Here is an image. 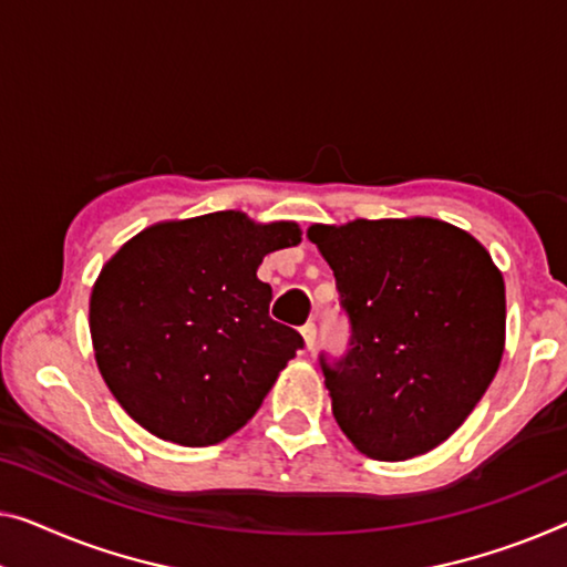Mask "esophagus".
<instances>
[{"label":"esophagus","mask_w":567,"mask_h":567,"mask_svg":"<svg viewBox=\"0 0 567 567\" xmlns=\"http://www.w3.org/2000/svg\"><path fill=\"white\" fill-rule=\"evenodd\" d=\"M300 333H302V341H306V349H312V346H316V336H318L316 323H306L300 328Z\"/></svg>","instance_id":"34e87169"}]
</instances>
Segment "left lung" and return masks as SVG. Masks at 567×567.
Instances as JSON below:
<instances>
[{
    "mask_svg": "<svg viewBox=\"0 0 567 567\" xmlns=\"http://www.w3.org/2000/svg\"><path fill=\"white\" fill-rule=\"evenodd\" d=\"M349 351L320 353L333 417L361 453L408 461L447 441L504 353L502 272L471 234L437 218L316 224Z\"/></svg>",
    "mask_w": 567,
    "mask_h": 567,
    "instance_id": "8db88e82",
    "label": "left lung"
}]
</instances>
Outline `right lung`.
<instances>
[{"mask_svg": "<svg viewBox=\"0 0 567 567\" xmlns=\"http://www.w3.org/2000/svg\"><path fill=\"white\" fill-rule=\"evenodd\" d=\"M290 221L239 210L155 224L106 261L89 326L101 377L152 435L216 445L247 425L302 336L269 318L257 277L269 251L292 247Z\"/></svg>", "mask_w": 567, "mask_h": 567, "instance_id": "right-lung-1", "label": "right lung"}]
</instances>
